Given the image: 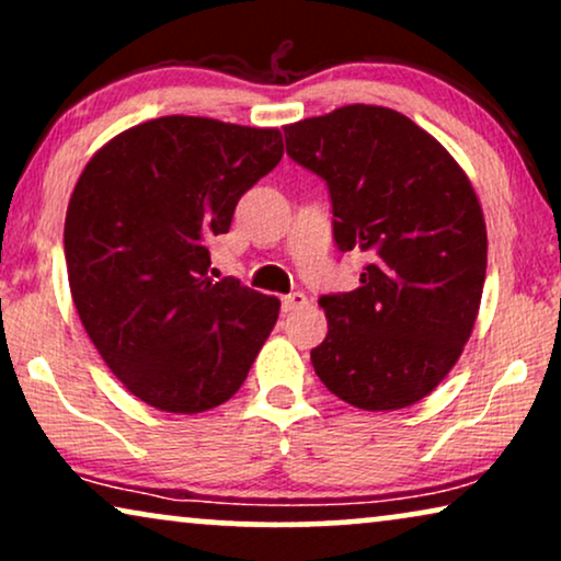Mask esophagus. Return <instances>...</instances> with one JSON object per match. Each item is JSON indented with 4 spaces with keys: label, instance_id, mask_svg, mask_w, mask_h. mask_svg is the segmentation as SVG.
<instances>
[{
    "label": "esophagus",
    "instance_id": "1",
    "mask_svg": "<svg viewBox=\"0 0 561 561\" xmlns=\"http://www.w3.org/2000/svg\"><path fill=\"white\" fill-rule=\"evenodd\" d=\"M280 306H283V311H296V309H301V306H306V296L301 294V290H294V294H288V296H283V301H280Z\"/></svg>",
    "mask_w": 561,
    "mask_h": 561
}]
</instances>
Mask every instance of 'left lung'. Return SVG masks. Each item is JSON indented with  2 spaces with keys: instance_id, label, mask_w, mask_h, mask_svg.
Here are the masks:
<instances>
[{
  "instance_id": "left-lung-1",
  "label": "left lung",
  "mask_w": 561,
  "mask_h": 561,
  "mask_svg": "<svg viewBox=\"0 0 561 561\" xmlns=\"http://www.w3.org/2000/svg\"><path fill=\"white\" fill-rule=\"evenodd\" d=\"M298 165L327 181L334 240L365 252L359 288L321 296L319 380L363 411L426 398L462 355L480 311L488 232L470 179L426 129L373 104L283 127Z\"/></svg>"
}]
</instances>
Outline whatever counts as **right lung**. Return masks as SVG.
<instances>
[{
	"mask_svg": "<svg viewBox=\"0 0 561 561\" xmlns=\"http://www.w3.org/2000/svg\"><path fill=\"white\" fill-rule=\"evenodd\" d=\"M280 158L275 127L171 114L112 137L79 175L64 229L76 311L106 367L152 409H217L271 336L280 301L209 278V242Z\"/></svg>",
	"mask_w": 561,
	"mask_h": 561,
	"instance_id": "right-lung-1",
	"label": "right lung"
}]
</instances>
